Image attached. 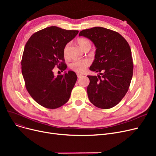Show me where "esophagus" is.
<instances>
[{
  "mask_svg": "<svg viewBox=\"0 0 156 156\" xmlns=\"http://www.w3.org/2000/svg\"><path fill=\"white\" fill-rule=\"evenodd\" d=\"M76 75H77L78 78H81V76H82V75H81V74H80V73H77Z\"/></svg>",
  "mask_w": 156,
  "mask_h": 156,
  "instance_id": "obj_1",
  "label": "esophagus"
}]
</instances>
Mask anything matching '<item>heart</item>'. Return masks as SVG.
Wrapping results in <instances>:
<instances>
[{"instance_id":"obj_1","label":"heart","mask_w":156,"mask_h":156,"mask_svg":"<svg viewBox=\"0 0 156 156\" xmlns=\"http://www.w3.org/2000/svg\"><path fill=\"white\" fill-rule=\"evenodd\" d=\"M78 44L79 46L85 50L87 47H90V41L85 38H80L78 40ZM69 43L67 44L64 47L63 54L65 57L68 56ZM91 64V60L89 59H83L81 60H75L73 61L69 64V68L74 71L77 73H83L86 71L87 68Z\"/></svg>"}]
</instances>
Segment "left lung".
Segmentation results:
<instances>
[{"label": "left lung", "instance_id": "8db88e82", "mask_svg": "<svg viewBox=\"0 0 156 156\" xmlns=\"http://www.w3.org/2000/svg\"><path fill=\"white\" fill-rule=\"evenodd\" d=\"M79 36L87 37L94 44L95 59L90 69L101 75L87 76L88 99L97 108H112L126 95L133 76L129 45L119 33L102 27L83 30Z\"/></svg>", "mask_w": 156, "mask_h": 156}]
</instances>
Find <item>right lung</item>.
<instances>
[{"label": "right lung", "instance_id": "1", "mask_svg": "<svg viewBox=\"0 0 156 156\" xmlns=\"http://www.w3.org/2000/svg\"><path fill=\"white\" fill-rule=\"evenodd\" d=\"M78 30L50 27L33 34L27 42L21 59L22 75L29 94L38 104L57 109L66 103L77 80L68 71L54 76L53 69L67 68L63 49L78 34Z\"/></svg>", "mask_w": 156, "mask_h": 156}]
</instances>
